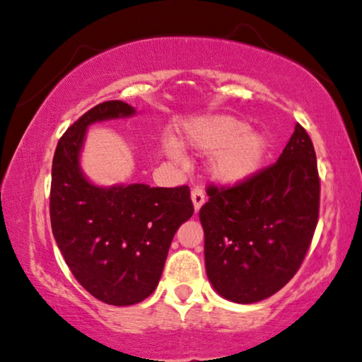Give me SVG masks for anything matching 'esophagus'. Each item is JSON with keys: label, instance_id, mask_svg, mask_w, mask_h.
Returning <instances> with one entry per match:
<instances>
[{"label": "esophagus", "instance_id": "obj_1", "mask_svg": "<svg viewBox=\"0 0 362 362\" xmlns=\"http://www.w3.org/2000/svg\"><path fill=\"white\" fill-rule=\"evenodd\" d=\"M192 202H194V209L195 211H199L202 209V205L205 204V192L200 189V187H195L192 190Z\"/></svg>", "mask_w": 362, "mask_h": 362}]
</instances>
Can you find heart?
I'll use <instances>...</instances> for the list:
<instances>
[{
  "mask_svg": "<svg viewBox=\"0 0 362 362\" xmlns=\"http://www.w3.org/2000/svg\"><path fill=\"white\" fill-rule=\"evenodd\" d=\"M182 141L204 152H214L209 172L216 182L238 185L257 175L267 160L269 144L262 132L231 115H210L185 124ZM170 152L177 156L175 146Z\"/></svg>",
  "mask_w": 362,
  "mask_h": 362,
  "instance_id": "1",
  "label": "heart"
}]
</instances>
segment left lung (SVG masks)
<instances>
[{
  "mask_svg": "<svg viewBox=\"0 0 362 362\" xmlns=\"http://www.w3.org/2000/svg\"><path fill=\"white\" fill-rule=\"evenodd\" d=\"M200 209L205 268L225 300L250 305L300 269L320 215L316 152L300 124L278 162L231 187L209 185Z\"/></svg>",
  "mask_w": 362,
  "mask_h": 362,
  "instance_id": "8db88e82",
  "label": "left lung"
}]
</instances>
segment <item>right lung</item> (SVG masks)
Here are the masks:
<instances>
[{
  "instance_id": "add662e5",
  "label": "right lung",
  "mask_w": 362,
  "mask_h": 362,
  "mask_svg": "<svg viewBox=\"0 0 362 362\" xmlns=\"http://www.w3.org/2000/svg\"><path fill=\"white\" fill-rule=\"evenodd\" d=\"M134 114L122 100L98 104L67 129L52 158L49 214L57 247L79 285L114 306L152 295L173 235L194 215L187 185L104 189L84 177L79 153L89 125Z\"/></svg>"
}]
</instances>
